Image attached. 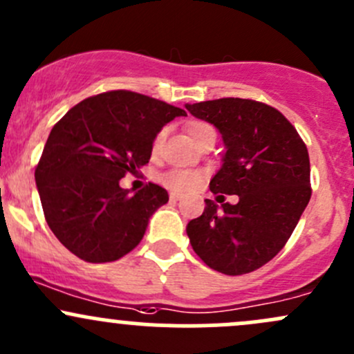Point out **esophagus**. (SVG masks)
Instances as JSON below:
<instances>
[{"label":"esophagus","mask_w":354,"mask_h":354,"mask_svg":"<svg viewBox=\"0 0 354 354\" xmlns=\"http://www.w3.org/2000/svg\"><path fill=\"white\" fill-rule=\"evenodd\" d=\"M180 194H177V192H170V201H174V203H176V201H180Z\"/></svg>","instance_id":"1"}]
</instances>
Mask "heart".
Here are the masks:
<instances>
[{"label":"heart","mask_w":354,"mask_h":354,"mask_svg":"<svg viewBox=\"0 0 354 354\" xmlns=\"http://www.w3.org/2000/svg\"><path fill=\"white\" fill-rule=\"evenodd\" d=\"M187 133L192 138V142H197L201 136L207 133H214V128L204 121H191L187 124ZM163 185L176 192H191L197 185L203 182V174L196 170H184V169H172L162 176Z\"/></svg>","instance_id":"obj_1"}]
</instances>
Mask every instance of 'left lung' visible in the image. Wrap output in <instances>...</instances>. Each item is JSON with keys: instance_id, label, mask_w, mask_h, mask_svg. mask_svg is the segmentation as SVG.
I'll return each mask as SVG.
<instances>
[{"instance_id": "8db88e82", "label": "left lung", "mask_w": 354, "mask_h": 354, "mask_svg": "<svg viewBox=\"0 0 354 354\" xmlns=\"http://www.w3.org/2000/svg\"><path fill=\"white\" fill-rule=\"evenodd\" d=\"M223 136V165L209 182L199 218L187 224L194 252L209 268L243 275L268 263L283 248L310 199V163L306 143L279 109L253 100L185 104ZM223 193L239 196L223 203Z\"/></svg>"}]
</instances>
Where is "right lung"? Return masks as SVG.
Listing matches in <instances>:
<instances>
[{
	"label": "right lung",
	"mask_w": 354,
	"mask_h": 354,
	"mask_svg": "<svg viewBox=\"0 0 354 354\" xmlns=\"http://www.w3.org/2000/svg\"><path fill=\"white\" fill-rule=\"evenodd\" d=\"M184 109L133 91H109L75 104L52 128L35 169L48 227L89 263L120 260L145 234L169 194L157 184L131 196L120 187L150 160L153 140Z\"/></svg>",
	"instance_id": "obj_1"
}]
</instances>
